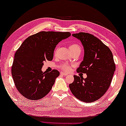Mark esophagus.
<instances>
[{
	"label": "esophagus",
	"instance_id": "34e87169",
	"mask_svg": "<svg viewBox=\"0 0 126 126\" xmlns=\"http://www.w3.org/2000/svg\"><path fill=\"white\" fill-rule=\"evenodd\" d=\"M60 74H61V75H63V76H66V75H67V74L64 73H63V72H61Z\"/></svg>",
	"mask_w": 126,
	"mask_h": 126
}]
</instances>
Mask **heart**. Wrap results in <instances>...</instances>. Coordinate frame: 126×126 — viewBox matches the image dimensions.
<instances>
[{
  "label": "heart",
  "instance_id": "1",
  "mask_svg": "<svg viewBox=\"0 0 126 126\" xmlns=\"http://www.w3.org/2000/svg\"><path fill=\"white\" fill-rule=\"evenodd\" d=\"M69 48L71 51L73 50H75V49H80V47L79 45L74 44L70 45ZM60 68L63 70L65 71H69L70 70V69H71V65L68 64L67 63H64L61 65Z\"/></svg>",
  "mask_w": 126,
  "mask_h": 126
}]
</instances>
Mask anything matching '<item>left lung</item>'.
I'll return each instance as SVG.
<instances>
[{
    "label": "left lung",
    "mask_w": 126,
    "mask_h": 126,
    "mask_svg": "<svg viewBox=\"0 0 126 126\" xmlns=\"http://www.w3.org/2000/svg\"><path fill=\"white\" fill-rule=\"evenodd\" d=\"M73 36L81 41L84 49L83 61L77 71L86 74L87 77L74 75L69 88L78 99L91 103L102 97L110 87L115 70L113 54L108 46L93 34L79 32Z\"/></svg>",
    "instance_id": "left-lung-1"
}]
</instances>
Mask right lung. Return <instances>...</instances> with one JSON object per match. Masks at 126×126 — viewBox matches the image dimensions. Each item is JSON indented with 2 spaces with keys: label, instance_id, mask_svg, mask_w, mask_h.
Here are the masks:
<instances>
[{
  "label": "right lung",
  "instance_id": "right-lung-1",
  "mask_svg": "<svg viewBox=\"0 0 126 126\" xmlns=\"http://www.w3.org/2000/svg\"><path fill=\"white\" fill-rule=\"evenodd\" d=\"M70 36L69 32L42 31L23 41L14 55L11 70L16 87L23 96L38 100L50 92L59 71L43 73L41 69L45 61L52 60L59 42Z\"/></svg>",
  "mask_w": 126,
  "mask_h": 126
}]
</instances>
